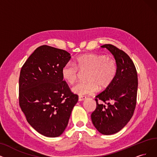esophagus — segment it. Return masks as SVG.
I'll list each match as a JSON object with an SVG mask.
<instances>
[{
  "instance_id": "obj_1",
  "label": "esophagus",
  "mask_w": 157,
  "mask_h": 157,
  "mask_svg": "<svg viewBox=\"0 0 157 157\" xmlns=\"http://www.w3.org/2000/svg\"><path fill=\"white\" fill-rule=\"evenodd\" d=\"M86 98V96H79L78 97V100L79 101H82V100H85Z\"/></svg>"
}]
</instances>
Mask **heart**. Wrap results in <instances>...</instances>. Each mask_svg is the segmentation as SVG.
Segmentation results:
<instances>
[{
	"label": "heart",
	"instance_id": "b5f03b06",
	"mask_svg": "<svg viewBox=\"0 0 157 157\" xmlns=\"http://www.w3.org/2000/svg\"><path fill=\"white\" fill-rule=\"evenodd\" d=\"M80 71H88L87 82H79L72 87V91L78 95H90L100 89L108 87L116 77L118 66L115 59L104 54L90 53L80 55L75 63L69 62L61 70L62 77L69 84L77 80Z\"/></svg>",
	"mask_w": 157,
	"mask_h": 157
}]
</instances>
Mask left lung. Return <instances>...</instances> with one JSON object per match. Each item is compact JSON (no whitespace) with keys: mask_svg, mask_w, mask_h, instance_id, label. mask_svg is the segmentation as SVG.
Instances as JSON below:
<instances>
[{"mask_svg":"<svg viewBox=\"0 0 157 157\" xmlns=\"http://www.w3.org/2000/svg\"><path fill=\"white\" fill-rule=\"evenodd\" d=\"M114 56L118 66L112 83L96 96L97 107L91 115L94 126L100 133L115 134L130 121L136 107L138 87L137 72L133 62L122 50L112 44H104ZM100 100L108 104H99Z\"/></svg>","mask_w":157,"mask_h":157,"instance_id":"1","label":"left lung"}]
</instances>
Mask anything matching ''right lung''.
<instances>
[{"mask_svg":"<svg viewBox=\"0 0 157 157\" xmlns=\"http://www.w3.org/2000/svg\"><path fill=\"white\" fill-rule=\"evenodd\" d=\"M70 59L65 50L43 45L35 50L21 68L20 107L30 126L44 136L62 134L78 100L61 75L62 67Z\"/></svg>","mask_w":157,"mask_h":157,"instance_id":"add662e5","label":"right lung"}]
</instances>
